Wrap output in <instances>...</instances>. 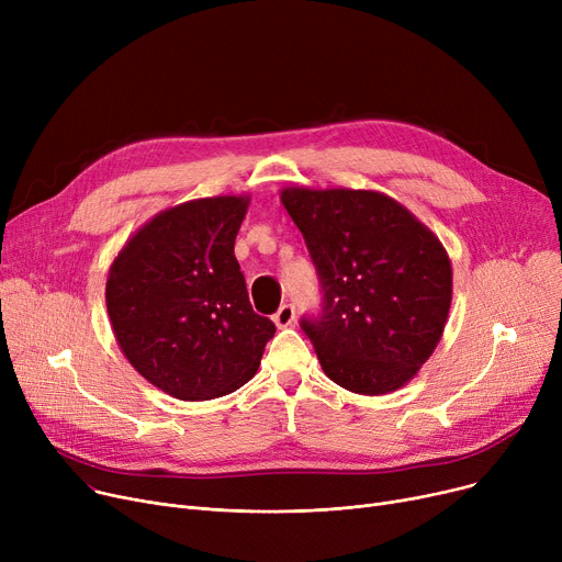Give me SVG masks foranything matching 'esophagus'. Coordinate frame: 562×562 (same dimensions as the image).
<instances>
[{"label":"esophagus","mask_w":562,"mask_h":562,"mask_svg":"<svg viewBox=\"0 0 562 562\" xmlns=\"http://www.w3.org/2000/svg\"><path fill=\"white\" fill-rule=\"evenodd\" d=\"M293 321H296V307L289 305V303L280 305V310L273 314V323L278 328H289Z\"/></svg>","instance_id":"obj_1"}]
</instances>
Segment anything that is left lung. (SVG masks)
Returning a JSON list of instances; mask_svg holds the SVG:
<instances>
[{
  "instance_id": "obj_1",
  "label": "left lung",
  "mask_w": 562,
  "mask_h": 562,
  "mask_svg": "<svg viewBox=\"0 0 562 562\" xmlns=\"http://www.w3.org/2000/svg\"><path fill=\"white\" fill-rule=\"evenodd\" d=\"M316 266L323 307L303 316L326 375L380 396L432 356L453 293L451 259L401 202L378 191L289 187L280 195Z\"/></svg>"
}]
</instances>
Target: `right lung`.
<instances>
[{"mask_svg": "<svg viewBox=\"0 0 562 562\" xmlns=\"http://www.w3.org/2000/svg\"><path fill=\"white\" fill-rule=\"evenodd\" d=\"M248 195L182 202L147 221L113 259L106 312L117 346L180 401L225 396L257 373L271 318L252 312L234 239Z\"/></svg>", "mask_w": 562, "mask_h": 562, "instance_id": "add662e5", "label": "right lung"}]
</instances>
